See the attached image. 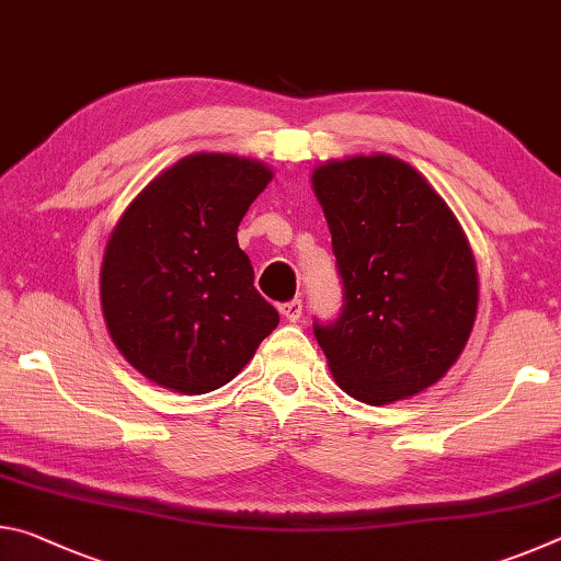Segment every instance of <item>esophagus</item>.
<instances>
[{"instance_id":"1","label":"esophagus","mask_w":561,"mask_h":561,"mask_svg":"<svg viewBox=\"0 0 561 561\" xmlns=\"http://www.w3.org/2000/svg\"><path fill=\"white\" fill-rule=\"evenodd\" d=\"M279 311H282V317H284V319H289V321H297V319L301 317V299L284 301L282 307H279Z\"/></svg>"}]
</instances>
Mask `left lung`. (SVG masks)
Masks as SVG:
<instances>
[{
	"mask_svg": "<svg viewBox=\"0 0 561 561\" xmlns=\"http://www.w3.org/2000/svg\"><path fill=\"white\" fill-rule=\"evenodd\" d=\"M344 284L314 336L336 383L383 405L421 393L458 360L478 314V270L443 197L391 156L334 160L311 175Z\"/></svg>",
	"mask_w": 561,
	"mask_h": 561,
	"instance_id": "left-lung-1",
	"label": "left lung"
}]
</instances>
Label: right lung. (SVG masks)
<instances>
[{
	"label": "right lung",
	"instance_id": "right-lung-1",
	"mask_svg": "<svg viewBox=\"0 0 561 561\" xmlns=\"http://www.w3.org/2000/svg\"><path fill=\"white\" fill-rule=\"evenodd\" d=\"M270 180L257 160L197 153L123 213L103 254L101 307L113 344L153 383L210 393L279 324L237 244V227Z\"/></svg>",
	"mask_w": 561,
	"mask_h": 561
}]
</instances>
